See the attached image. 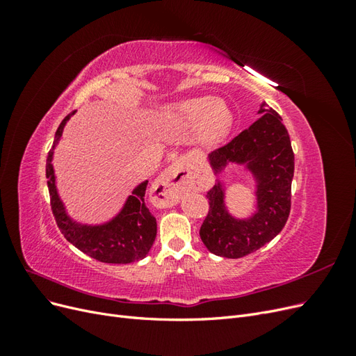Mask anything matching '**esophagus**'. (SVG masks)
Here are the masks:
<instances>
[{"mask_svg":"<svg viewBox=\"0 0 356 356\" xmlns=\"http://www.w3.org/2000/svg\"><path fill=\"white\" fill-rule=\"evenodd\" d=\"M200 186L196 175L187 168L184 161L172 163L157 181L156 188L159 191V203L163 207H170L178 202L179 196L186 190Z\"/></svg>","mask_w":356,"mask_h":356,"instance_id":"34e87169","label":"esophagus"}]
</instances>
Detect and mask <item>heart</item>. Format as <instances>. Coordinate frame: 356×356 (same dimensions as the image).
Masks as SVG:
<instances>
[{
	"label": "heart",
	"mask_w": 356,
	"mask_h": 356,
	"mask_svg": "<svg viewBox=\"0 0 356 356\" xmlns=\"http://www.w3.org/2000/svg\"><path fill=\"white\" fill-rule=\"evenodd\" d=\"M172 117L184 126H196L200 143L215 145L229 135L233 115L221 99H212L211 96H199L177 104L172 108Z\"/></svg>",
	"instance_id": "obj_1"
}]
</instances>
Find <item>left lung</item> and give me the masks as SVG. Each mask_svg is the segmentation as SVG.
<instances>
[{"label": "left lung", "instance_id": "obj_1", "mask_svg": "<svg viewBox=\"0 0 356 356\" xmlns=\"http://www.w3.org/2000/svg\"><path fill=\"white\" fill-rule=\"evenodd\" d=\"M261 117L212 152L208 157L215 174L229 163L246 165L257 181V212L251 218H233L225 209L221 182L208 191L209 211L200 227V239L220 257L241 258L281 233L291 211L294 153L282 117L261 105Z\"/></svg>", "mask_w": 356, "mask_h": 356}]
</instances>
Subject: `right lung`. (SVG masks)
<instances>
[{
    "instance_id": "obj_1",
    "label": "right lung",
    "mask_w": 356,
    "mask_h": 356,
    "mask_svg": "<svg viewBox=\"0 0 356 356\" xmlns=\"http://www.w3.org/2000/svg\"><path fill=\"white\" fill-rule=\"evenodd\" d=\"M74 114V113H72ZM71 114L63 118L55 134L51 149L46 161V177L50 195V207L60 233L75 248L101 263L127 264L143 258L152 250L157 233L156 218L145 204V190L148 181L139 184L129 196L120 213L111 221L101 225H88L72 221L56 191L55 172H53V149H55L63 127Z\"/></svg>"
}]
</instances>
